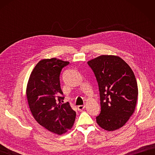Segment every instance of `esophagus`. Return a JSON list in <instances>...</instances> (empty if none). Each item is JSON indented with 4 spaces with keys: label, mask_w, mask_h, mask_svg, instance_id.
<instances>
[{
    "label": "esophagus",
    "mask_w": 155,
    "mask_h": 155,
    "mask_svg": "<svg viewBox=\"0 0 155 155\" xmlns=\"http://www.w3.org/2000/svg\"><path fill=\"white\" fill-rule=\"evenodd\" d=\"M84 107H85V106L84 105H79V106H78V111H82L83 110L84 108Z\"/></svg>",
    "instance_id": "esophagus-1"
}]
</instances>
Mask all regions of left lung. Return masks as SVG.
I'll return each mask as SVG.
<instances>
[{"label":"left lung","instance_id":"obj_1","mask_svg":"<svg viewBox=\"0 0 155 155\" xmlns=\"http://www.w3.org/2000/svg\"><path fill=\"white\" fill-rule=\"evenodd\" d=\"M100 93L101 113L97 123L113 131L124 125L135 109L137 83L132 69L119 57L101 55L88 62Z\"/></svg>","mask_w":155,"mask_h":155}]
</instances>
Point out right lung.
I'll use <instances>...</instances> for the list:
<instances>
[{
  "mask_svg": "<svg viewBox=\"0 0 155 155\" xmlns=\"http://www.w3.org/2000/svg\"><path fill=\"white\" fill-rule=\"evenodd\" d=\"M69 64L52 58L39 61L32 71L28 82L27 97L35 119L46 129L62 134L72 128L76 112L64 99L61 88L62 69Z\"/></svg>",
  "mask_w": 155,
  "mask_h": 155,
  "instance_id": "obj_1",
  "label": "right lung"
}]
</instances>
